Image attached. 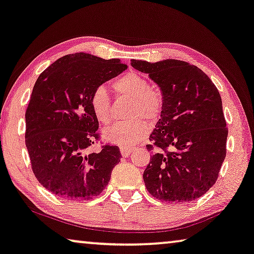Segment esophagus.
Masks as SVG:
<instances>
[{
  "mask_svg": "<svg viewBox=\"0 0 254 254\" xmlns=\"http://www.w3.org/2000/svg\"><path fill=\"white\" fill-rule=\"evenodd\" d=\"M120 152H122L123 157H128V155H130L131 153V149H129V147H122Z\"/></svg>",
  "mask_w": 254,
  "mask_h": 254,
  "instance_id": "34e87169",
  "label": "esophagus"
}]
</instances>
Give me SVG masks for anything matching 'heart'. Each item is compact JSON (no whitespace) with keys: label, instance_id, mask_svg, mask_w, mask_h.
Wrapping results in <instances>:
<instances>
[{"label":"heart","instance_id":"obj_1","mask_svg":"<svg viewBox=\"0 0 254 254\" xmlns=\"http://www.w3.org/2000/svg\"><path fill=\"white\" fill-rule=\"evenodd\" d=\"M114 88L117 94L131 100L127 116L132 120L109 127L103 131V137L122 147H130L147 131V126L140 119L153 123L161 115L163 96L158 88L151 87L147 79L135 72L118 78L114 83ZM89 105L101 124L109 125L112 122L111 97L107 87L101 85L92 92Z\"/></svg>","mask_w":254,"mask_h":254}]
</instances>
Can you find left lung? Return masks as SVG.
<instances>
[{
    "label": "left lung",
    "mask_w": 254,
    "mask_h": 254,
    "mask_svg": "<svg viewBox=\"0 0 254 254\" xmlns=\"http://www.w3.org/2000/svg\"><path fill=\"white\" fill-rule=\"evenodd\" d=\"M160 87L163 108L150 135L153 151L143 179L158 200L184 203L201 197L216 183L226 158V128L219 92L189 62L131 60Z\"/></svg>",
    "instance_id": "1"
}]
</instances>
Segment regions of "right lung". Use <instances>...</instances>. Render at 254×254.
Instances as JSON below:
<instances>
[{"label": "right lung", "mask_w": 254, "mask_h": 254, "mask_svg": "<svg viewBox=\"0 0 254 254\" xmlns=\"http://www.w3.org/2000/svg\"><path fill=\"white\" fill-rule=\"evenodd\" d=\"M126 69L119 59L79 52L58 59L37 78L26 110L25 137L35 177L50 192L89 200L109 184L122 155L110 145L87 153L99 138L89 96Z\"/></svg>", "instance_id": "right-lung-1"}]
</instances>
